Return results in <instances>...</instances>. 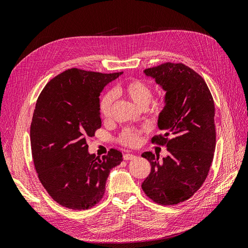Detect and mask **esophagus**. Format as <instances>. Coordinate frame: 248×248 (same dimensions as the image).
Instances as JSON below:
<instances>
[{"label":"esophagus","instance_id":"obj_1","mask_svg":"<svg viewBox=\"0 0 248 248\" xmlns=\"http://www.w3.org/2000/svg\"><path fill=\"white\" fill-rule=\"evenodd\" d=\"M123 158H124V160H132V159H134V158H137V156L136 155H133V154H124L123 155Z\"/></svg>","mask_w":248,"mask_h":248}]
</instances>
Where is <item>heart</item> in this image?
<instances>
[{
  "label": "heart",
  "mask_w": 248,
  "mask_h": 248,
  "mask_svg": "<svg viewBox=\"0 0 248 248\" xmlns=\"http://www.w3.org/2000/svg\"><path fill=\"white\" fill-rule=\"evenodd\" d=\"M116 93L121 94L130 99L133 103L140 108H146L152 98V88L147 81L139 78H131L120 84L116 88ZM115 101V95L111 92L104 93L99 100V114L102 118H108L110 115L111 107ZM164 104V98H160L155 102V108H160ZM141 130L126 128L119 134L118 140L120 144L126 147H136L140 144Z\"/></svg>",
  "instance_id": "1"
}]
</instances>
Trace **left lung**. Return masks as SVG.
I'll return each mask as SVG.
<instances>
[{"instance_id":"1","label":"left lung","mask_w":248,"mask_h":248,"mask_svg":"<svg viewBox=\"0 0 248 248\" xmlns=\"http://www.w3.org/2000/svg\"><path fill=\"white\" fill-rule=\"evenodd\" d=\"M166 91V107L158 117L163 133L153 144L166 146L168 156L145 152L151 172L141 184L146 196L162 206L191 198L205 182L213 160L216 132L211 92L198 72L182 63H163L145 69Z\"/></svg>"}]
</instances>
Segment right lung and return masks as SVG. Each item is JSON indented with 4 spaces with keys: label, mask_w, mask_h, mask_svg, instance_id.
<instances>
[{
    "label": "right lung",
    "mask_w": 248,
    "mask_h": 248,
    "mask_svg": "<svg viewBox=\"0 0 248 248\" xmlns=\"http://www.w3.org/2000/svg\"><path fill=\"white\" fill-rule=\"evenodd\" d=\"M123 72L71 68L50 79L36 102L30 129L34 166L52 200L72 210L91 209L102 200L112 168L123 160L110 149L89 154L87 140L101 127L99 95Z\"/></svg>",
    "instance_id": "1"
}]
</instances>
